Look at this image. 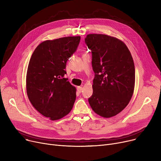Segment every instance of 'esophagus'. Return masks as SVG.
Listing matches in <instances>:
<instances>
[{
    "instance_id": "esophagus-1",
    "label": "esophagus",
    "mask_w": 161,
    "mask_h": 161,
    "mask_svg": "<svg viewBox=\"0 0 161 161\" xmlns=\"http://www.w3.org/2000/svg\"><path fill=\"white\" fill-rule=\"evenodd\" d=\"M77 90H78V91L80 93V92H81L82 91H83V87H77Z\"/></svg>"
}]
</instances>
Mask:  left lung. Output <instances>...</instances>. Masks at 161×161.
<instances>
[{
  "mask_svg": "<svg viewBox=\"0 0 161 161\" xmlns=\"http://www.w3.org/2000/svg\"><path fill=\"white\" fill-rule=\"evenodd\" d=\"M85 42L92 53L95 72L89 103L96 114L109 118L128 105L134 92L135 68L132 57L124 42L116 38L91 34Z\"/></svg>",
  "mask_w": 161,
  "mask_h": 161,
  "instance_id": "8db88e82",
  "label": "left lung"
}]
</instances>
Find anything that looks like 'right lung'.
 Masks as SVG:
<instances>
[{
  "mask_svg": "<svg viewBox=\"0 0 161 161\" xmlns=\"http://www.w3.org/2000/svg\"><path fill=\"white\" fill-rule=\"evenodd\" d=\"M80 42V36L46 40L31 57L26 77L27 96L34 108L50 120L61 119L73 108L76 89L64 76L66 62Z\"/></svg>",
  "mask_w": 161,
  "mask_h": 161,
  "instance_id": "1",
  "label": "right lung"
}]
</instances>
